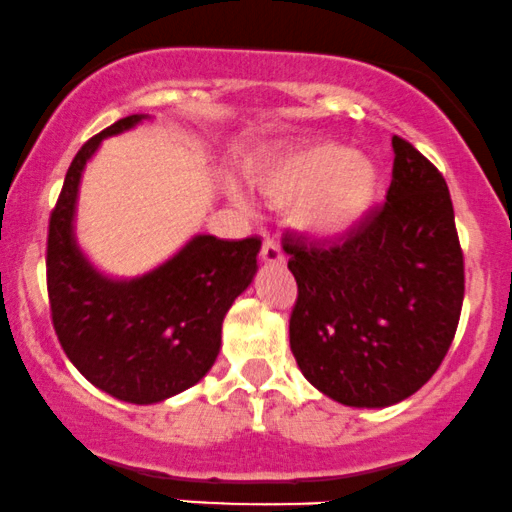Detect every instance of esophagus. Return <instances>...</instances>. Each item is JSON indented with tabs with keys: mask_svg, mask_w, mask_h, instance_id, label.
Returning a JSON list of instances; mask_svg holds the SVG:
<instances>
[{
	"mask_svg": "<svg viewBox=\"0 0 512 512\" xmlns=\"http://www.w3.org/2000/svg\"><path fill=\"white\" fill-rule=\"evenodd\" d=\"M261 258H263V263H282V261H285V256H282L280 246L275 244V242H270V239H266V242H263Z\"/></svg>",
	"mask_w": 512,
	"mask_h": 512,
	"instance_id": "34e87169",
	"label": "esophagus"
}]
</instances>
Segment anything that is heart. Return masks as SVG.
<instances>
[{"mask_svg": "<svg viewBox=\"0 0 512 512\" xmlns=\"http://www.w3.org/2000/svg\"><path fill=\"white\" fill-rule=\"evenodd\" d=\"M251 184L273 208H290V225L316 242L357 232L383 194L376 160L333 141L263 160L251 170Z\"/></svg>", "mask_w": 512, "mask_h": 512, "instance_id": "obj_1", "label": "heart"}]
</instances>
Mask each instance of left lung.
I'll use <instances>...</instances> for the list:
<instances>
[{"instance_id":"left-lung-1","label":"left lung","mask_w":512,"mask_h":512,"mask_svg":"<svg viewBox=\"0 0 512 512\" xmlns=\"http://www.w3.org/2000/svg\"><path fill=\"white\" fill-rule=\"evenodd\" d=\"M386 203L335 244L282 237L297 280L290 347L311 386L390 407L436 374L458 330L465 266L443 174L393 136Z\"/></svg>"}]
</instances>
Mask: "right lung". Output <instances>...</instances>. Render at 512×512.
<instances>
[{"label": "right lung", "instance_id": "1", "mask_svg": "<svg viewBox=\"0 0 512 512\" xmlns=\"http://www.w3.org/2000/svg\"><path fill=\"white\" fill-rule=\"evenodd\" d=\"M148 119H119L78 150L47 234L52 323L69 362L112 398L153 405L196 386L220 352L222 321L254 282L261 239L196 234L158 268L136 278L100 273L76 242L83 170L107 136Z\"/></svg>", "mask_w": 512, "mask_h": 512}]
</instances>
